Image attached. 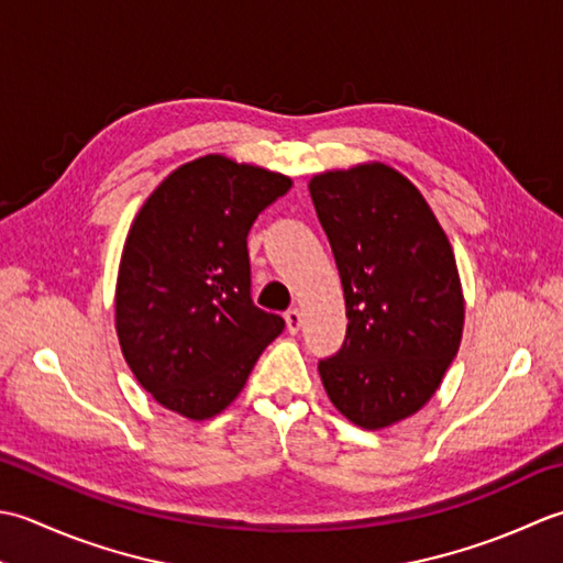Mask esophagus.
<instances>
[{
	"label": "esophagus",
	"instance_id": "34e87169",
	"mask_svg": "<svg viewBox=\"0 0 563 563\" xmlns=\"http://www.w3.org/2000/svg\"><path fill=\"white\" fill-rule=\"evenodd\" d=\"M284 320H286V330H289L291 335H296V332L301 330V311H298V308H289V311L284 313Z\"/></svg>",
	"mask_w": 563,
	"mask_h": 563
}]
</instances>
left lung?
<instances>
[{
  "label": "left lung",
  "instance_id": "1",
  "mask_svg": "<svg viewBox=\"0 0 563 563\" xmlns=\"http://www.w3.org/2000/svg\"><path fill=\"white\" fill-rule=\"evenodd\" d=\"M308 189L350 320L342 347L318 372L342 416L386 428L428 404L459 350L454 252L422 194L391 167L325 172Z\"/></svg>",
  "mask_w": 563,
  "mask_h": 563
}]
</instances>
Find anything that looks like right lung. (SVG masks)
<instances>
[{
  "label": "right lung",
  "instance_id": "add662e5",
  "mask_svg": "<svg viewBox=\"0 0 563 563\" xmlns=\"http://www.w3.org/2000/svg\"><path fill=\"white\" fill-rule=\"evenodd\" d=\"M291 179L221 155L159 185L125 238L117 332L131 372L157 404L213 418L243 391L284 318L252 301L247 233Z\"/></svg>",
  "mask_w": 563,
  "mask_h": 563
}]
</instances>
